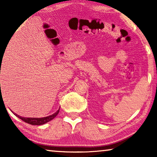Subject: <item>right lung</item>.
<instances>
[{
  "label": "right lung",
  "instance_id": "1",
  "mask_svg": "<svg viewBox=\"0 0 157 157\" xmlns=\"http://www.w3.org/2000/svg\"><path fill=\"white\" fill-rule=\"evenodd\" d=\"M59 109L56 112L53 113L52 115L48 116V117H44V118H26V117H20V116L17 115L16 113L13 112L15 115L17 117H18L19 119L23 120V121L26 122L28 124H31V125H42V124H44L47 123V122L51 121V120L54 119V118L58 115V113L59 112Z\"/></svg>",
  "mask_w": 157,
  "mask_h": 157
}]
</instances>
